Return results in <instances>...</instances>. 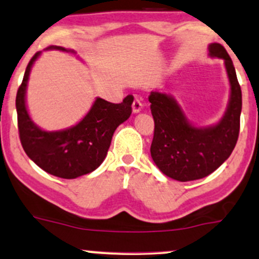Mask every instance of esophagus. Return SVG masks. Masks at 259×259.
Wrapping results in <instances>:
<instances>
[{
  "mask_svg": "<svg viewBox=\"0 0 259 259\" xmlns=\"http://www.w3.org/2000/svg\"><path fill=\"white\" fill-rule=\"evenodd\" d=\"M132 108H133V112H139V111H141L142 108H143V104H142L141 99L136 98L135 100H133Z\"/></svg>",
  "mask_w": 259,
  "mask_h": 259,
  "instance_id": "34e87169",
  "label": "esophagus"
}]
</instances>
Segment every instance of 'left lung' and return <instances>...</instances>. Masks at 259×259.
<instances>
[{"label": "left lung", "instance_id": "8db88e82", "mask_svg": "<svg viewBox=\"0 0 259 259\" xmlns=\"http://www.w3.org/2000/svg\"><path fill=\"white\" fill-rule=\"evenodd\" d=\"M209 56L224 59L232 90L226 115L215 126L194 127L171 97L159 92L149 96L155 123L151 157L163 175L179 182L214 172L230 156L239 138L242 97L235 68L221 44L209 45Z\"/></svg>", "mask_w": 259, "mask_h": 259}]
</instances>
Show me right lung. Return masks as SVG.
Returning <instances> with one entry per match:
<instances>
[{
  "instance_id": "right-lung-1",
  "label": "right lung",
  "mask_w": 259,
  "mask_h": 259,
  "mask_svg": "<svg viewBox=\"0 0 259 259\" xmlns=\"http://www.w3.org/2000/svg\"><path fill=\"white\" fill-rule=\"evenodd\" d=\"M50 48L66 51L57 46ZM39 53H35L27 64L15 98L21 145L27 156L44 171L64 179L77 178L93 172L104 161L115 130L132 114L133 96H127L118 104L97 98L90 112L76 126L46 132L32 122L25 106L30 70Z\"/></svg>"
}]
</instances>
